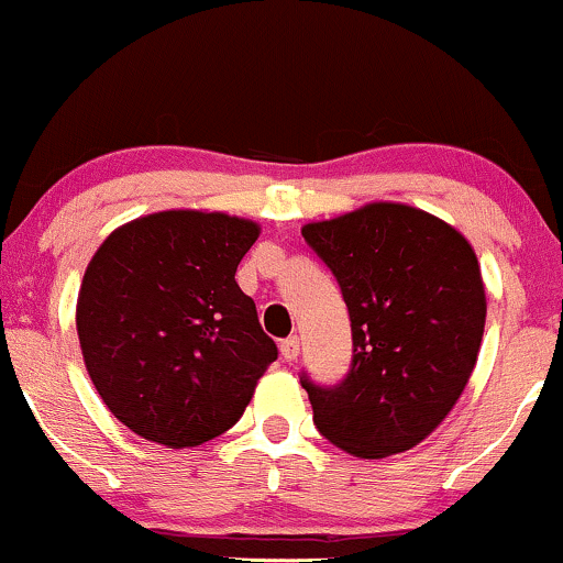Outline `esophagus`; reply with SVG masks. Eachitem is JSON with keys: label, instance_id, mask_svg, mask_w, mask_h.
Here are the masks:
<instances>
[{"label": "esophagus", "instance_id": "34e87169", "mask_svg": "<svg viewBox=\"0 0 563 563\" xmlns=\"http://www.w3.org/2000/svg\"><path fill=\"white\" fill-rule=\"evenodd\" d=\"M280 357L286 360V363H294V360L299 357V339H296V335H288L286 341H280Z\"/></svg>", "mask_w": 563, "mask_h": 563}]
</instances>
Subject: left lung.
Masks as SVG:
<instances>
[{"mask_svg": "<svg viewBox=\"0 0 563 563\" xmlns=\"http://www.w3.org/2000/svg\"><path fill=\"white\" fill-rule=\"evenodd\" d=\"M301 235L339 280L354 344L341 384L301 378L314 426L357 457L416 448L479 357L487 296L474 249L452 224L391 200L309 222Z\"/></svg>", "mask_w": 563, "mask_h": 563, "instance_id": "left-lung-1", "label": "left lung"}]
</instances>
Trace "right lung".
Masks as SVG:
<instances>
[{"mask_svg": "<svg viewBox=\"0 0 563 563\" xmlns=\"http://www.w3.org/2000/svg\"><path fill=\"white\" fill-rule=\"evenodd\" d=\"M260 224L172 209L121 224L95 251L76 331L97 394L126 429L172 450L235 426L277 346L235 283Z\"/></svg>", "mask_w": 563, "mask_h": 563, "instance_id": "add662e5", "label": "right lung"}]
</instances>
